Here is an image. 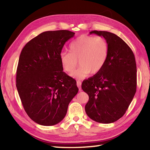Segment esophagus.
I'll return each mask as SVG.
<instances>
[{"mask_svg": "<svg viewBox=\"0 0 150 150\" xmlns=\"http://www.w3.org/2000/svg\"><path fill=\"white\" fill-rule=\"evenodd\" d=\"M77 86H78V88H79V91H81V82L80 81H77Z\"/></svg>", "mask_w": 150, "mask_h": 150, "instance_id": "obj_1", "label": "esophagus"}]
</instances>
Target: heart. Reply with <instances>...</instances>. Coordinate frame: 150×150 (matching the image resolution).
Here are the masks:
<instances>
[{"label": "heart", "mask_w": 150, "mask_h": 150, "mask_svg": "<svg viewBox=\"0 0 150 150\" xmlns=\"http://www.w3.org/2000/svg\"><path fill=\"white\" fill-rule=\"evenodd\" d=\"M69 52L60 54V61L62 68L71 73L77 66H80L71 73L75 79H84L90 72L96 74L100 72L107 61L109 46L104 38L99 36L82 35L70 43Z\"/></svg>", "instance_id": "b5f03b06"}]
</instances>
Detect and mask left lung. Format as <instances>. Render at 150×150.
Returning <instances> with one entry per match:
<instances>
[{
  "instance_id": "left-lung-1",
  "label": "left lung",
  "mask_w": 150,
  "mask_h": 150,
  "mask_svg": "<svg viewBox=\"0 0 150 150\" xmlns=\"http://www.w3.org/2000/svg\"><path fill=\"white\" fill-rule=\"evenodd\" d=\"M90 33L106 40L109 55L103 69L82 82V90L89 96L85 111L97 122L112 123L124 115L135 94V56L128 44L115 34L96 30Z\"/></svg>"
}]
</instances>
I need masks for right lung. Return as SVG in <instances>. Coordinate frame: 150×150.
Segmentation results:
<instances>
[{"label":"right lung","instance_id":"right-lung-1","mask_svg":"<svg viewBox=\"0 0 150 150\" xmlns=\"http://www.w3.org/2000/svg\"><path fill=\"white\" fill-rule=\"evenodd\" d=\"M68 30L48 31L28 42L19 57L16 86L28 115L42 126L58 124L77 93V82L63 71L60 54L74 36Z\"/></svg>","mask_w":150,"mask_h":150}]
</instances>
